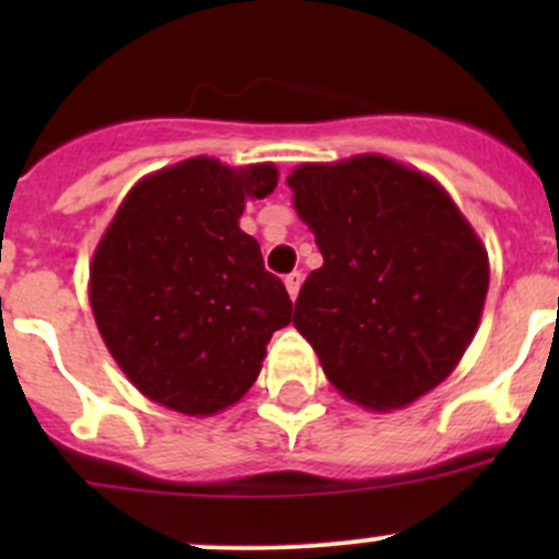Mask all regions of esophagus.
Instances as JSON below:
<instances>
[{
	"instance_id": "esophagus-1",
	"label": "esophagus",
	"mask_w": 559,
	"mask_h": 559,
	"mask_svg": "<svg viewBox=\"0 0 559 559\" xmlns=\"http://www.w3.org/2000/svg\"><path fill=\"white\" fill-rule=\"evenodd\" d=\"M284 284H286V292H289L292 300H297V295H300V284H302V273H300V270H295V273L286 275Z\"/></svg>"
}]
</instances>
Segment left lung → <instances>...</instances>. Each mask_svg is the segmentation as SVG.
Here are the masks:
<instances>
[{"label": "left lung", "mask_w": 559, "mask_h": 559, "mask_svg": "<svg viewBox=\"0 0 559 559\" xmlns=\"http://www.w3.org/2000/svg\"><path fill=\"white\" fill-rule=\"evenodd\" d=\"M286 180L324 257L292 321L343 397L370 411L414 403L476 335L481 240L436 180L386 156L300 165Z\"/></svg>", "instance_id": "obj_1"}]
</instances>
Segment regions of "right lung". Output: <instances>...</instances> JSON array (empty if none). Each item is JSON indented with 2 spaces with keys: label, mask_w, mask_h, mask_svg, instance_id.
I'll use <instances>...</instances> for the list:
<instances>
[{
  "label": "right lung",
  "mask_w": 559,
  "mask_h": 559,
  "mask_svg": "<svg viewBox=\"0 0 559 559\" xmlns=\"http://www.w3.org/2000/svg\"><path fill=\"white\" fill-rule=\"evenodd\" d=\"M275 183L273 165L194 156L140 180L112 216L88 297L112 359L154 403L186 416L229 408L292 321L286 286L238 224Z\"/></svg>",
  "instance_id": "obj_1"
}]
</instances>
